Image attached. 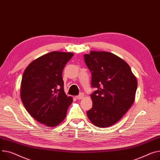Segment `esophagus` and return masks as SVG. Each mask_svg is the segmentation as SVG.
<instances>
[{
    "instance_id": "esophagus-1",
    "label": "esophagus",
    "mask_w": 160,
    "mask_h": 160,
    "mask_svg": "<svg viewBox=\"0 0 160 160\" xmlns=\"http://www.w3.org/2000/svg\"><path fill=\"white\" fill-rule=\"evenodd\" d=\"M83 97H84V94H83V93H80L79 95L77 96V97H76V98H77V99H78V100H80V99L83 98Z\"/></svg>"
}]
</instances>
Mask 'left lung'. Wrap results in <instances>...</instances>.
<instances>
[{
	"mask_svg": "<svg viewBox=\"0 0 160 160\" xmlns=\"http://www.w3.org/2000/svg\"><path fill=\"white\" fill-rule=\"evenodd\" d=\"M84 60L91 72L92 108L87 111L89 120L98 127L118 122L135 100L138 82L125 61L106 51H90Z\"/></svg>",
	"mask_w": 160,
	"mask_h": 160,
	"instance_id": "1",
	"label": "left lung"
}]
</instances>
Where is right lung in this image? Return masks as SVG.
<instances>
[{
    "label": "right lung",
    "mask_w": 160,
    "mask_h": 160,
    "mask_svg": "<svg viewBox=\"0 0 160 160\" xmlns=\"http://www.w3.org/2000/svg\"><path fill=\"white\" fill-rule=\"evenodd\" d=\"M73 55L50 52L30 63L23 73L21 100L33 118L48 127H55L64 120L72 102L63 89L62 71Z\"/></svg>",
    "instance_id": "add662e5"
}]
</instances>
